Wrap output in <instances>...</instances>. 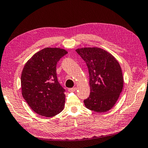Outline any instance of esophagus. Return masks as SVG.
Masks as SVG:
<instances>
[{"label": "esophagus", "mask_w": 148, "mask_h": 148, "mask_svg": "<svg viewBox=\"0 0 148 148\" xmlns=\"http://www.w3.org/2000/svg\"><path fill=\"white\" fill-rule=\"evenodd\" d=\"M76 87H73V88H71L69 89V92H74V91H76Z\"/></svg>", "instance_id": "34e87169"}]
</instances>
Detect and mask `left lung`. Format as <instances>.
Here are the masks:
<instances>
[{"label":"left lung","instance_id":"8db88e82","mask_svg":"<svg viewBox=\"0 0 148 148\" xmlns=\"http://www.w3.org/2000/svg\"><path fill=\"white\" fill-rule=\"evenodd\" d=\"M77 53L85 61L89 74L90 95L84 100L85 107L97 112L112 109L123 86L120 65L113 56L102 48H77Z\"/></svg>","mask_w":148,"mask_h":148}]
</instances>
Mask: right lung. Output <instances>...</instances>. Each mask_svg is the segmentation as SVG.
I'll use <instances>...</instances> for the list:
<instances>
[{
  "instance_id": "right-lung-1",
  "label": "right lung",
  "mask_w": 148,
  "mask_h": 148,
  "mask_svg": "<svg viewBox=\"0 0 148 148\" xmlns=\"http://www.w3.org/2000/svg\"><path fill=\"white\" fill-rule=\"evenodd\" d=\"M67 53L63 48H45L35 53L23 69L22 95L29 107L41 116H56L64 109L65 90L58 81L56 65Z\"/></svg>"
}]
</instances>
